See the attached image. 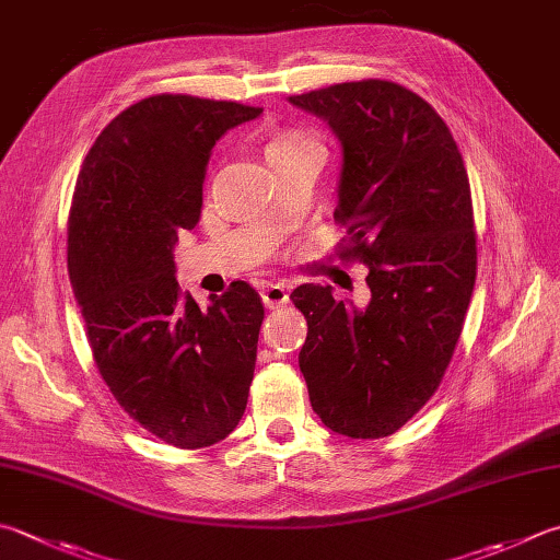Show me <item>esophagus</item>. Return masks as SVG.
<instances>
[{
	"mask_svg": "<svg viewBox=\"0 0 560 560\" xmlns=\"http://www.w3.org/2000/svg\"><path fill=\"white\" fill-rule=\"evenodd\" d=\"M260 298H262V304H266L268 310H278V307H284L290 300L288 294V288L284 284H266V288L260 290Z\"/></svg>",
	"mask_w": 560,
	"mask_h": 560,
	"instance_id": "34e87169",
	"label": "esophagus"
}]
</instances>
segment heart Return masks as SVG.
<instances>
[{
    "mask_svg": "<svg viewBox=\"0 0 560 560\" xmlns=\"http://www.w3.org/2000/svg\"><path fill=\"white\" fill-rule=\"evenodd\" d=\"M300 143H307V139H302L298 133H280L276 139L270 141L268 151H276V149H290V145H300Z\"/></svg>",
    "mask_w": 560,
    "mask_h": 560,
    "instance_id": "heart-1",
    "label": "heart"
}]
</instances>
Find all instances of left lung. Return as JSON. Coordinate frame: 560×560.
I'll return each mask as SVG.
<instances>
[{"instance_id": "1", "label": "left lung", "mask_w": 560, "mask_h": 560, "mask_svg": "<svg viewBox=\"0 0 560 560\" xmlns=\"http://www.w3.org/2000/svg\"><path fill=\"white\" fill-rule=\"evenodd\" d=\"M341 143V258L368 268L371 302H336L331 284L290 294L307 341L300 371L312 409L336 434L383 439L436 393L476 284L466 165L429 102L387 80L288 97Z\"/></svg>"}]
</instances>
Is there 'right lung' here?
I'll return each mask as SVG.
<instances>
[{
    "instance_id": "add662e5",
    "label": "right lung",
    "mask_w": 560,
    "mask_h": 560,
    "mask_svg": "<svg viewBox=\"0 0 560 560\" xmlns=\"http://www.w3.org/2000/svg\"><path fill=\"white\" fill-rule=\"evenodd\" d=\"M262 109L155 94L104 126L84 158L68 224V272L100 375L165 444L205 448L244 417L262 304L234 282L199 310L175 280L217 141Z\"/></svg>"
}]
</instances>
